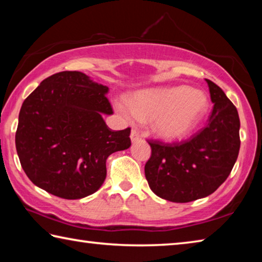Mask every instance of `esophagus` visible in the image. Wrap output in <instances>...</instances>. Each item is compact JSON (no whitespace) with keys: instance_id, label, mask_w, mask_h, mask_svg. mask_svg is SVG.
Here are the masks:
<instances>
[{"instance_id":"esophagus-1","label":"esophagus","mask_w":262,"mask_h":262,"mask_svg":"<svg viewBox=\"0 0 262 262\" xmlns=\"http://www.w3.org/2000/svg\"><path fill=\"white\" fill-rule=\"evenodd\" d=\"M130 140H132L133 143H135V142H137V141H140V140H141V135H140V133L137 132L136 129H133V130H132V133H130Z\"/></svg>"}]
</instances>
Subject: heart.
I'll return each mask as SVG.
<instances>
[{
	"instance_id": "obj_1",
	"label": "heart",
	"mask_w": 262,
	"mask_h": 262,
	"mask_svg": "<svg viewBox=\"0 0 262 262\" xmlns=\"http://www.w3.org/2000/svg\"><path fill=\"white\" fill-rule=\"evenodd\" d=\"M115 107L127 120L152 121L155 133L162 139L180 140L202 120L209 99L202 90L178 85L136 92L129 101H117Z\"/></svg>"
}]
</instances>
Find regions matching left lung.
<instances>
[{
	"instance_id": "1",
	"label": "left lung",
	"mask_w": 262,
	"mask_h": 262,
	"mask_svg": "<svg viewBox=\"0 0 262 262\" xmlns=\"http://www.w3.org/2000/svg\"><path fill=\"white\" fill-rule=\"evenodd\" d=\"M214 103L208 125L184 142L148 141L151 156L144 173L149 187L167 201L185 203L214 193L237 161L241 121L223 90L206 79Z\"/></svg>"
}]
</instances>
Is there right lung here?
Masks as SVG:
<instances>
[{"label": "right lung", "mask_w": 262, "mask_h": 262, "mask_svg": "<svg viewBox=\"0 0 262 262\" xmlns=\"http://www.w3.org/2000/svg\"><path fill=\"white\" fill-rule=\"evenodd\" d=\"M108 88L81 72L40 83L21 105L16 132L20 165L32 183L67 200L85 198L106 178V159L130 147V128L112 130Z\"/></svg>", "instance_id": "right-lung-1"}]
</instances>
